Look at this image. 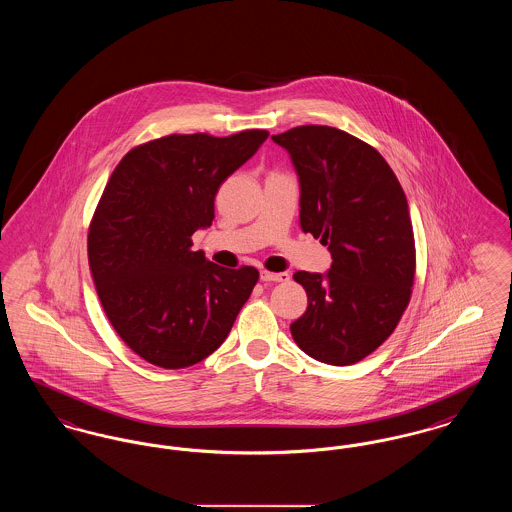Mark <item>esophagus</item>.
Listing matches in <instances>:
<instances>
[{
	"label": "esophagus",
	"instance_id": "1",
	"mask_svg": "<svg viewBox=\"0 0 512 512\" xmlns=\"http://www.w3.org/2000/svg\"><path fill=\"white\" fill-rule=\"evenodd\" d=\"M261 280L263 282H288L290 274L288 272H268V270H261Z\"/></svg>",
	"mask_w": 512,
	"mask_h": 512
}]
</instances>
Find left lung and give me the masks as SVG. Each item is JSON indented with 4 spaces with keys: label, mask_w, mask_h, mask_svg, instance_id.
Masks as SVG:
<instances>
[{
    "label": "left lung",
    "mask_w": 512,
    "mask_h": 512,
    "mask_svg": "<svg viewBox=\"0 0 512 512\" xmlns=\"http://www.w3.org/2000/svg\"><path fill=\"white\" fill-rule=\"evenodd\" d=\"M299 176L303 232L332 253L322 276L297 270L307 311L293 340L326 365L359 363L388 340L413 293L416 249L405 192L386 159L340 128L307 124L272 136Z\"/></svg>",
    "instance_id": "8db88e82"
}]
</instances>
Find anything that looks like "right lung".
<instances>
[{
  "label": "right lung",
  "mask_w": 512,
  "mask_h": 512,
  "mask_svg": "<svg viewBox=\"0 0 512 512\" xmlns=\"http://www.w3.org/2000/svg\"><path fill=\"white\" fill-rule=\"evenodd\" d=\"M267 130L171 134L132 147L115 167L88 230L101 307L144 361L186 368L217 351L253 292L259 270L224 268L192 249L215 219L220 184Z\"/></svg>",
  "instance_id": "right-lung-1"
}]
</instances>
